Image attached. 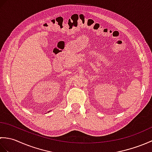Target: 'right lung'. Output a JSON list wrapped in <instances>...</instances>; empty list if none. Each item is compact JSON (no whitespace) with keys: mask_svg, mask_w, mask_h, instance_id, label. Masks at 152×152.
I'll return each instance as SVG.
<instances>
[{"mask_svg":"<svg viewBox=\"0 0 152 152\" xmlns=\"http://www.w3.org/2000/svg\"><path fill=\"white\" fill-rule=\"evenodd\" d=\"M49 112H50V111H49Z\"/></svg>","mask_w":152,"mask_h":152,"instance_id":"obj_1","label":"right lung"}]
</instances>
